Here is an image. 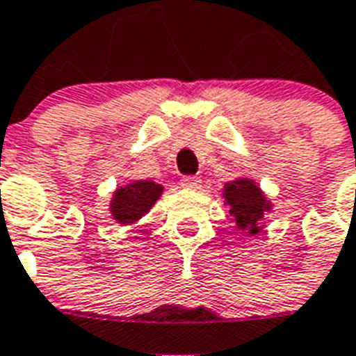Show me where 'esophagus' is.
I'll return each instance as SVG.
<instances>
[{
	"label": "esophagus",
	"mask_w": 356,
	"mask_h": 356,
	"mask_svg": "<svg viewBox=\"0 0 356 356\" xmlns=\"http://www.w3.org/2000/svg\"><path fill=\"white\" fill-rule=\"evenodd\" d=\"M181 186L188 188V191H198L202 186V181H200V177H183L181 179Z\"/></svg>",
	"instance_id": "34e87169"
}]
</instances>
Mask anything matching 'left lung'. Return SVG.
Returning <instances> with one entry per match:
<instances>
[{
    "label": "left lung",
    "instance_id": "obj_1",
    "mask_svg": "<svg viewBox=\"0 0 356 356\" xmlns=\"http://www.w3.org/2000/svg\"><path fill=\"white\" fill-rule=\"evenodd\" d=\"M222 198L228 207V217L234 222V230L243 232L247 238L259 236L264 230V217L273 211L272 200L251 177H238L226 183L222 188Z\"/></svg>",
    "mask_w": 356,
    "mask_h": 356
}]
</instances>
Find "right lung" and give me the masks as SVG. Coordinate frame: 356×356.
<instances>
[{
    "label": "right lung",
    "mask_w": 356,
    "mask_h": 356,
    "mask_svg": "<svg viewBox=\"0 0 356 356\" xmlns=\"http://www.w3.org/2000/svg\"><path fill=\"white\" fill-rule=\"evenodd\" d=\"M164 186L154 181H130L128 185L117 186L109 202V211L115 222L122 226H134L151 211L162 196Z\"/></svg>",
    "instance_id": "add662e5"
}]
</instances>
